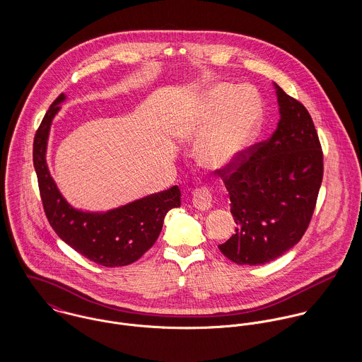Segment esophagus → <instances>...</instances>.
<instances>
[{
  "label": "esophagus",
  "instance_id": "esophagus-1",
  "mask_svg": "<svg viewBox=\"0 0 362 362\" xmlns=\"http://www.w3.org/2000/svg\"><path fill=\"white\" fill-rule=\"evenodd\" d=\"M211 199H213L211 191L206 187H201L195 189L192 197V204L199 210H207L209 207H211Z\"/></svg>",
  "mask_w": 362,
  "mask_h": 362
}]
</instances>
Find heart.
<instances>
[{
  "instance_id": "1",
  "label": "heart",
  "mask_w": 362,
  "mask_h": 362,
  "mask_svg": "<svg viewBox=\"0 0 362 362\" xmlns=\"http://www.w3.org/2000/svg\"><path fill=\"white\" fill-rule=\"evenodd\" d=\"M260 117V99L248 88L237 89L218 83L209 89L202 114L188 128L192 142L202 141L211 127L214 129L202 144L198 158L210 170L231 167L251 144Z\"/></svg>"
}]
</instances>
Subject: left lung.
<instances>
[{
    "label": "left lung",
    "mask_w": 362,
    "mask_h": 362,
    "mask_svg": "<svg viewBox=\"0 0 362 362\" xmlns=\"http://www.w3.org/2000/svg\"><path fill=\"white\" fill-rule=\"evenodd\" d=\"M276 86L280 121L274 134L216 170L237 224L218 250L237 264H263L291 250L305 234L323 178V152L304 104Z\"/></svg>",
    "instance_id": "8db88e82"
}]
</instances>
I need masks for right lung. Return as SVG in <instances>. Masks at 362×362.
I'll use <instances>...</instances> for the list:
<instances>
[{
    "mask_svg": "<svg viewBox=\"0 0 362 362\" xmlns=\"http://www.w3.org/2000/svg\"><path fill=\"white\" fill-rule=\"evenodd\" d=\"M64 99L59 95L52 102L33 141V165L47 220L57 235L85 258L105 267L131 264L153 247L167 211L181 205V191L174 185L105 213L71 206L59 194L46 161L52 118Z\"/></svg>",
    "mask_w": 362,
    "mask_h": 362,
    "instance_id": "obj_1",
    "label": "right lung"
}]
</instances>
